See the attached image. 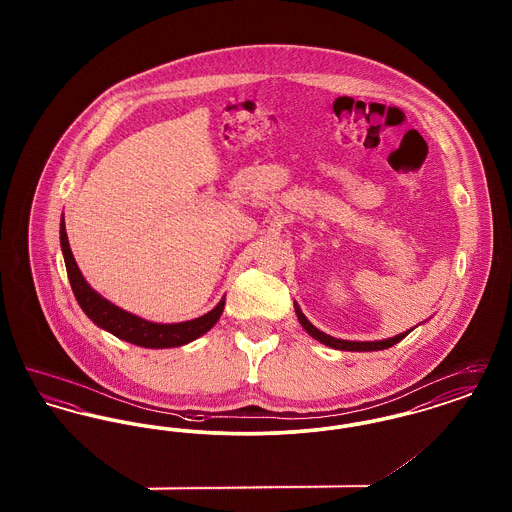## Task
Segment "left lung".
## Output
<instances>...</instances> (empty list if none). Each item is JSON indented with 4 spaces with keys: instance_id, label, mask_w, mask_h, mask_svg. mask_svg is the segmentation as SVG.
<instances>
[{
    "instance_id": "1",
    "label": "left lung",
    "mask_w": 512,
    "mask_h": 512,
    "mask_svg": "<svg viewBox=\"0 0 512 512\" xmlns=\"http://www.w3.org/2000/svg\"><path fill=\"white\" fill-rule=\"evenodd\" d=\"M295 315L299 318V322H301V326L315 338V340L320 341V343H324V345H328V347H334V349H341V351H378V349H388L391 345H395L397 341L403 340L405 336H409V332H403V334H399V336H395V338H390V340H382V341H347V340H338V338H332V336H328V334H324V332H320L318 328H315L307 317L301 313V309L297 307V303H295Z\"/></svg>"
}]
</instances>
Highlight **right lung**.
<instances>
[{"label": "right lung", "instance_id": "add662e5", "mask_svg": "<svg viewBox=\"0 0 512 512\" xmlns=\"http://www.w3.org/2000/svg\"><path fill=\"white\" fill-rule=\"evenodd\" d=\"M61 249L65 257V267L69 274V282L73 288L74 297L82 311L98 324L99 328L111 332L113 336L121 340L140 345V347H151V349H163V347H178L188 341H194L195 338L203 336L207 330H211L224 309V297L219 305L209 311L203 317L188 320V322H178V324H155L147 322L144 318L134 317L107 299H103L98 292H94L80 270L76 267L73 251L69 247V238L65 230V220H61Z\"/></svg>", "mask_w": 512, "mask_h": 512}]
</instances>
